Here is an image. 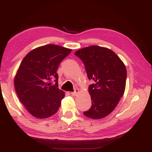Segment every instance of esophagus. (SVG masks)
Masks as SVG:
<instances>
[{"instance_id":"1","label":"esophagus","mask_w":152,"mask_h":152,"mask_svg":"<svg viewBox=\"0 0 152 152\" xmlns=\"http://www.w3.org/2000/svg\"><path fill=\"white\" fill-rule=\"evenodd\" d=\"M78 93H79V89H75L74 91L72 92L71 94H72V96H75L76 95H77Z\"/></svg>"}]
</instances>
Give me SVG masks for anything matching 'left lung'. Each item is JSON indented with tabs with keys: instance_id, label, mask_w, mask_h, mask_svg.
<instances>
[{
	"instance_id": "8db88e82",
	"label": "left lung",
	"mask_w": 152,
	"mask_h": 152,
	"mask_svg": "<svg viewBox=\"0 0 152 152\" xmlns=\"http://www.w3.org/2000/svg\"><path fill=\"white\" fill-rule=\"evenodd\" d=\"M75 55L84 63L88 79L94 81L89 86L92 106L84 115L93 119L107 117L115 108L125 91V65L113 50L98 45L78 50Z\"/></svg>"
}]
</instances>
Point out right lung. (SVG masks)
<instances>
[{
	"label": "right lung",
	"mask_w": 152,
	"mask_h": 152,
	"mask_svg": "<svg viewBox=\"0 0 152 152\" xmlns=\"http://www.w3.org/2000/svg\"><path fill=\"white\" fill-rule=\"evenodd\" d=\"M71 51L48 44L31 50L22 60L14 84L20 102L34 117L45 118L58 112L65 93L58 89L56 71Z\"/></svg>",
	"instance_id": "1"
}]
</instances>
